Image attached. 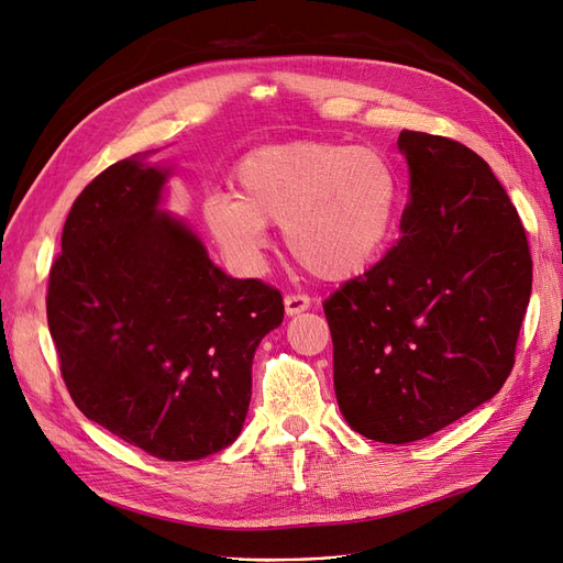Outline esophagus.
Returning <instances> with one entry per match:
<instances>
[{"mask_svg":"<svg viewBox=\"0 0 563 563\" xmlns=\"http://www.w3.org/2000/svg\"><path fill=\"white\" fill-rule=\"evenodd\" d=\"M308 308H310V298L305 296V294H288L284 298V310H286L288 317H296V314L305 312Z\"/></svg>","mask_w":563,"mask_h":563,"instance_id":"obj_1","label":"esophagus"}]
</instances>
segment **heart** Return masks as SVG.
Here are the masks:
<instances>
[{"label":"heart","mask_w":563,"mask_h":563,"mask_svg":"<svg viewBox=\"0 0 563 563\" xmlns=\"http://www.w3.org/2000/svg\"><path fill=\"white\" fill-rule=\"evenodd\" d=\"M236 192L201 199V223L242 269L261 263L267 223L284 228L296 261L321 279H350L385 249L399 209V176L383 152L296 141L249 152Z\"/></svg>","instance_id":"obj_1"}]
</instances>
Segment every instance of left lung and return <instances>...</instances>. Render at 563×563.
Listing matches in <instances>:
<instances>
[{
	"label": "left lung",
	"instance_id": "1",
	"mask_svg": "<svg viewBox=\"0 0 563 563\" xmlns=\"http://www.w3.org/2000/svg\"><path fill=\"white\" fill-rule=\"evenodd\" d=\"M401 240L323 302L340 413L408 444L498 395L515 366L533 263L490 166L444 135L401 131Z\"/></svg>",
	"mask_w": 563,
	"mask_h": 563
}]
</instances>
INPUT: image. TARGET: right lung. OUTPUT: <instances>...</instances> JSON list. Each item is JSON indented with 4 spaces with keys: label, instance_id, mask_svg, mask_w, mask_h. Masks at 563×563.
I'll list each match as a JSON object with an SVG mask.
<instances>
[{
    "label": "right lung",
    "instance_id": "obj_1",
    "mask_svg": "<svg viewBox=\"0 0 563 563\" xmlns=\"http://www.w3.org/2000/svg\"><path fill=\"white\" fill-rule=\"evenodd\" d=\"M168 174L139 155L84 187L51 265L46 317L84 416L155 457L199 460L240 437L253 354L284 302L261 279L228 277L162 209Z\"/></svg>",
    "mask_w": 563,
    "mask_h": 563
}]
</instances>
